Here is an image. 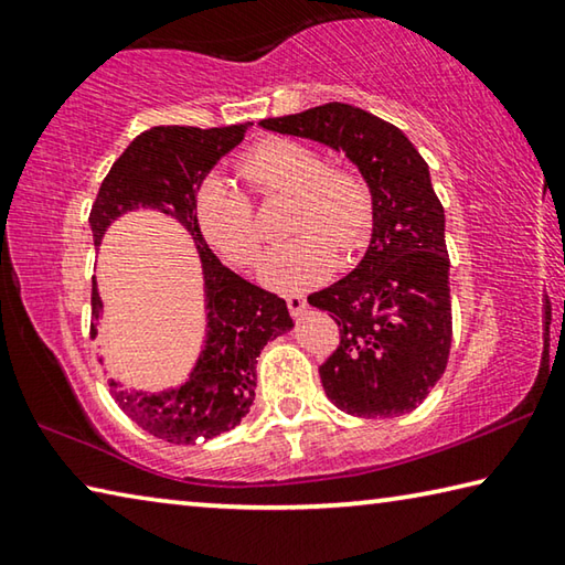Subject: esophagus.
<instances>
[{"label":"esophagus","mask_w":565,"mask_h":565,"mask_svg":"<svg viewBox=\"0 0 565 565\" xmlns=\"http://www.w3.org/2000/svg\"><path fill=\"white\" fill-rule=\"evenodd\" d=\"M286 306H289V311H291V317H301V313L306 311V299L301 294H289L286 296Z\"/></svg>","instance_id":"obj_1"}]
</instances>
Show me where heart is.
<instances>
[{"label":"heart","mask_w":565,"mask_h":565,"mask_svg":"<svg viewBox=\"0 0 565 565\" xmlns=\"http://www.w3.org/2000/svg\"><path fill=\"white\" fill-rule=\"evenodd\" d=\"M238 171L264 199L291 196L284 232L299 234L276 246L262 266L266 286L296 294L321 284L333 269L337 252L351 254L371 224V191L356 171L329 167L323 151L299 139L271 137L254 145ZM196 216L218 252L236 266H252L264 246V228L254 202L224 177L204 181Z\"/></svg>","instance_id":"obj_1"}]
</instances>
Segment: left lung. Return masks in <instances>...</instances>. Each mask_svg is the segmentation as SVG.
Returning a JSON list of instances; mask_svg holds the SVG:
<instances>
[{
  "label": "left lung",
  "instance_id": "1",
  "mask_svg": "<svg viewBox=\"0 0 565 565\" xmlns=\"http://www.w3.org/2000/svg\"><path fill=\"white\" fill-rule=\"evenodd\" d=\"M262 127L343 151L366 179L374 202L366 254L309 296L339 327V347L319 374L351 416L408 414L444 376L454 337L446 218L428 164L398 127L351 104H321Z\"/></svg>",
  "mask_w": 565,
  "mask_h": 565
}]
</instances>
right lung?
<instances>
[{
  "label": "right lung",
  "mask_w": 565,
  "mask_h": 565,
  "mask_svg": "<svg viewBox=\"0 0 565 565\" xmlns=\"http://www.w3.org/2000/svg\"><path fill=\"white\" fill-rule=\"evenodd\" d=\"M252 127L196 129L151 127L141 131L104 177L89 224L94 246L102 244L114 218L134 209H159L186 228L202 256L206 294V347L184 384L161 394L124 391L109 381L119 408L134 424L169 444H196L234 428L254 404L256 359L266 341L294 327L279 296L248 284L216 259L196 218V191L209 171ZM102 299L92 284V317ZM92 333H97L94 329Z\"/></svg>",
  "instance_id": "add662e5"
}]
</instances>
